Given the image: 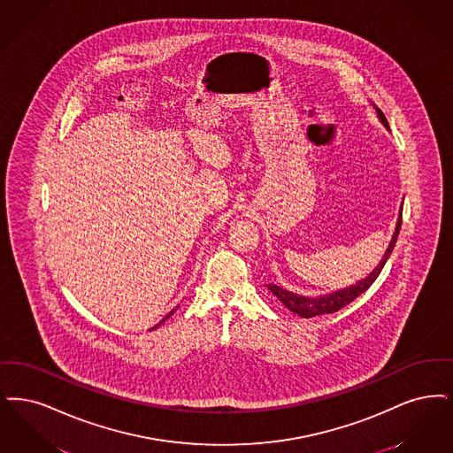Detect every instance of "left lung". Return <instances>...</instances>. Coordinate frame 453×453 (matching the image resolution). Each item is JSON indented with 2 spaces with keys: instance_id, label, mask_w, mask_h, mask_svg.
<instances>
[{
  "instance_id": "left-lung-1",
  "label": "left lung",
  "mask_w": 453,
  "mask_h": 453,
  "mask_svg": "<svg viewBox=\"0 0 453 453\" xmlns=\"http://www.w3.org/2000/svg\"><path fill=\"white\" fill-rule=\"evenodd\" d=\"M377 113H379V119H382V123L388 127V119L384 117V113H382L380 110H377ZM399 230H401V215H399V219H397L395 232H394L393 240H391V243H389V249L386 250V254L382 257L380 264L371 273V276L365 277L364 280H360L357 286L342 289V291H336V293H332V295L321 296V297H304V296H297L295 295V293H289V291L279 288V286H274V284H269L267 288L273 291V295L276 296L277 299H279L289 311H293V313L301 316V318H313V316L334 313V311L342 310L343 306L350 304L355 297H358L362 293H365V291L372 286V282L379 277L382 267H384V264L388 262V258H389L391 252H393L395 240H397V235H399Z\"/></svg>"
}]
</instances>
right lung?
<instances>
[{
    "mask_svg": "<svg viewBox=\"0 0 453 453\" xmlns=\"http://www.w3.org/2000/svg\"><path fill=\"white\" fill-rule=\"evenodd\" d=\"M173 313H174V311H171V313H169V315L165 316V318H169V316L173 315ZM162 321H165V319H162ZM162 321H160V323H162ZM160 323H158V325H160ZM157 325V326H158ZM157 326H154V328H157Z\"/></svg>",
    "mask_w": 453,
    "mask_h": 453,
    "instance_id": "right-lung-1",
    "label": "right lung"
}]
</instances>
